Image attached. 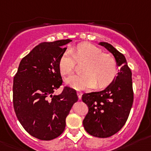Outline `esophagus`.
<instances>
[{
	"instance_id": "1",
	"label": "esophagus",
	"mask_w": 151,
	"mask_h": 151,
	"mask_svg": "<svg viewBox=\"0 0 151 151\" xmlns=\"http://www.w3.org/2000/svg\"><path fill=\"white\" fill-rule=\"evenodd\" d=\"M77 95H78V99H81V96H82V93H81V92H77Z\"/></svg>"
}]
</instances>
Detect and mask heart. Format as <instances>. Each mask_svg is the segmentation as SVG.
<instances>
[{
  "label": "heart",
  "mask_w": 151,
  "mask_h": 151,
  "mask_svg": "<svg viewBox=\"0 0 151 151\" xmlns=\"http://www.w3.org/2000/svg\"><path fill=\"white\" fill-rule=\"evenodd\" d=\"M85 62L81 67V74L73 75L66 78L65 84L76 90L86 88H103L112 82L117 73L115 60L111 55L103 53L98 47L82 42L66 51L60 56L58 69L63 76L73 71L76 62Z\"/></svg>",
  "instance_id": "obj_1"
}]
</instances>
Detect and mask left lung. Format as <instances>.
<instances>
[{
	"label": "left lung",
	"instance_id": "1",
	"mask_svg": "<svg viewBox=\"0 0 151 151\" xmlns=\"http://www.w3.org/2000/svg\"><path fill=\"white\" fill-rule=\"evenodd\" d=\"M114 57L120 70L110 85L103 91L82 95L88 106L83 121L85 130L93 136L108 138L117 133L124 126L133 103L132 72L123 54L106 42H99Z\"/></svg>",
	"mask_w": 151,
	"mask_h": 151
}]
</instances>
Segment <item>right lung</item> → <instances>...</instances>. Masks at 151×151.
Returning a JSON list of instances; mask_svg holds the SVG:
<instances>
[{"instance_id": "right-lung-1", "label": "right lung", "mask_w": 151, "mask_h": 151, "mask_svg": "<svg viewBox=\"0 0 151 151\" xmlns=\"http://www.w3.org/2000/svg\"><path fill=\"white\" fill-rule=\"evenodd\" d=\"M71 40L41 42L22 58L13 79V106L18 120L30 135L52 140L63 132L66 117L78 101L76 91L62 84L58 63Z\"/></svg>"}]
</instances>
